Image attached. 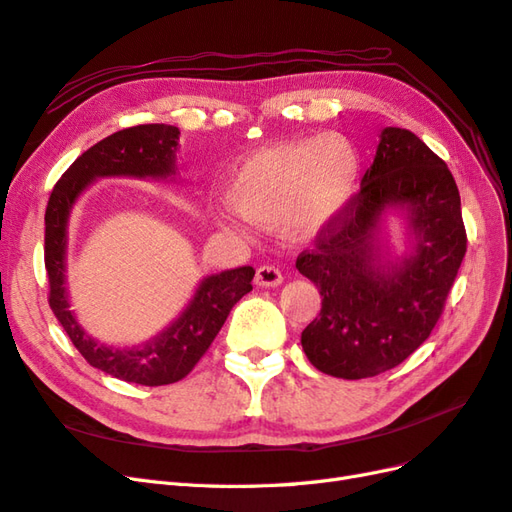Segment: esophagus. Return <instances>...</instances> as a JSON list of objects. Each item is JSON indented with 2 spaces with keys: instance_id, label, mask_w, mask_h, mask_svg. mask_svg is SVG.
Segmentation results:
<instances>
[{
  "instance_id": "esophagus-1",
  "label": "esophagus",
  "mask_w": 512,
  "mask_h": 512,
  "mask_svg": "<svg viewBox=\"0 0 512 512\" xmlns=\"http://www.w3.org/2000/svg\"><path fill=\"white\" fill-rule=\"evenodd\" d=\"M255 283L259 287H278L280 283H283V272H280L276 266H270V263H266V266L257 268Z\"/></svg>"
}]
</instances>
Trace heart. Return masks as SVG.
Returning <instances> with one entry per match:
<instances>
[{"label": "heart", "mask_w": 512, "mask_h": 512, "mask_svg": "<svg viewBox=\"0 0 512 512\" xmlns=\"http://www.w3.org/2000/svg\"><path fill=\"white\" fill-rule=\"evenodd\" d=\"M359 174V153L346 138H304L240 161L227 178L225 197L255 223L285 221L293 234H315L349 206Z\"/></svg>", "instance_id": "obj_1"}]
</instances>
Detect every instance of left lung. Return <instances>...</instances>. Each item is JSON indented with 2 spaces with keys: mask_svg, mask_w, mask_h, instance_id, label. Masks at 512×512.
<instances>
[{
  "mask_svg": "<svg viewBox=\"0 0 512 512\" xmlns=\"http://www.w3.org/2000/svg\"><path fill=\"white\" fill-rule=\"evenodd\" d=\"M389 207L407 210L416 244L400 264L380 261L377 229ZM451 170L412 131L385 127L361 189L319 229L295 268L319 287L321 312L302 332L308 361L357 381L400 366L430 338L466 255Z\"/></svg>",
  "mask_w": 512,
  "mask_h": 512,
  "instance_id": "1",
  "label": "left lung"
}]
</instances>
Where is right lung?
Wrapping results in <instances>:
<instances>
[{
	"label": "right lung",
	"instance_id": "1",
	"mask_svg": "<svg viewBox=\"0 0 512 512\" xmlns=\"http://www.w3.org/2000/svg\"><path fill=\"white\" fill-rule=\"evenodd\" d=\"M178 127L153 123L117 131L93 144L63 172L53 187L44 214V266L48 304L87 364L119 381L161 387L183 381L217 338L229 310L253 289L255 270L242 266L202 280L191 304L168 329L140 346L114 349L82 332L65 293V244L68 219L76 197L102 176L166 178L176 174Z\"/></svg>",
	"mask_w": 512,
	"mask_h": 512
}]
</instances>
